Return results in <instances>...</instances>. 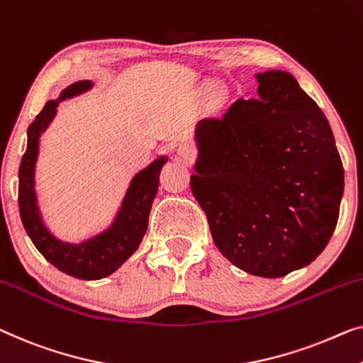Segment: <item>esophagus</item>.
Segmentation results:
<instances>
[{"mask_svg": "<svg viewBox=\"0 0 363 363\" xmlns=\"http://www.w3.org/2000/svg\"><path fill=\"white\" fill-rule=\"evenodd\" d=\"M177 155H179L186 163H191V161L196 158V150H194L192 145L181 143L179 147H177Z\"/></svg>", "mask_w": 363, "mask_h": 363, "instance_id": "34e87169", "label": "esophagus"}]
</instances>
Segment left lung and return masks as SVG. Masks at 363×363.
Listing matches in <instances>:
<instances>
[{"label": "left lung", "instance_id": "obj_1", "mask_svg": "<svg viewBox=\"0 0 363 363\" xmlns=\"http://www.w3.org/2000/svg\"><path fill=\"white\" fill-rule=\"evenodd\" d=\"M256 79V99L196 125L191 189L220 252L247 274L277 279L328 246L344 167L326 116L298 81L280 69Z\"/></svg>", "mask_w": 363, "mask_h": 363}]
</instances>
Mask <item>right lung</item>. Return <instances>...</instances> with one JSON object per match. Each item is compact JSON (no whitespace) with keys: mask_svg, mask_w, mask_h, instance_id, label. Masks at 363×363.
I'll return each instance as SVG.
<instances>
[{"mask_svg":"<svg viewBox=\"0 0 363 363\" xmlns=\"http://www.w3.org/2000/svg\"><path fill=\"white\" fill-rule=\"evenodd\" d=\"M93 86L94 83L89 79L77 81L65 88L57 99L43 106L27 128V148L19 166V213L27 235L52 266L81 280L107 277L138 250L148 228V216L158 192L161 167L167 161L166 155L160 156L132 177L116 218L101 233L81 242H67L58 240L48 230L35 192V163L39 158L40 135L57 116V107L62 101L83 94Z\"/></svg>","mask_w":363,"mask_h":363,"instance_id":"add662e5","label":"right lung"}]
</instances>
